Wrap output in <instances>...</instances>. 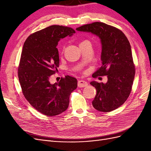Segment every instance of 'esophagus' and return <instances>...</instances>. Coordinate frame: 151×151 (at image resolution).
Masks as SVG:
<instances>
[{"mask_svg": "<svg viewBox=\"0 0 151 151\" xmlns=\"http://www.w3.org/2000/svg\"><path fill=\"white\" fill-rule=\"evenodd\" d=\"M77 85H78V87H79V88H84V87L88 86V83L84 80H79Z\"/></svg>", "mask_w": 151, "mask_h": 151, "instance_id": "34e87169", "label": "esophagus"}]
</instances>
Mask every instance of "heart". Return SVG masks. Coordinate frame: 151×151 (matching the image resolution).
<instances>
[{"label":"heart","mask_w":151,"mask_h":151,"mask_svg":"<svg viewBox=\"0 0 151 151\" xmlns=\"http://www.w3.org/2000/svg\"><path fill=\"white\" fill-rule=\"evenodd\" d=\"M87 42H89L88 40H84V41H83V42H82L81 43H81H87ZM61 50H63V48H62Z\"/></svg>","instance_id":"heart-1"}]
</instances>
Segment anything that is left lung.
I'll use <instances>...</instances> for the list:
<instances>
[{"label": "left lung", "mask_w": 151, "mask_h": 151, "mask_svg": "<svg viewBox=\"0 0 151 151\" xmlns=\"http://www.w3.org/2000/svg\"><path fill=\"white\" fill-rule=\"evenodd\" d=\"M91 32L101 39L102 65L93 74L107 76L106 84L93 81L96 94L92 102L99 111L109 112L118 108L129 98L135 77V65L130 43L123 32L115 27L101 22H94L76 29Z\"/></svg>", "instance_id": "8db88e82"}]
</instances>
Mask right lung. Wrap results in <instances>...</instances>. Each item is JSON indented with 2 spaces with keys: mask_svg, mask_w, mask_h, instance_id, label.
Wrapping results in <instances>:
<instances>
[{
  "mask_svg": "<svg viewBox=\"0 0 151 151\" xmlns=\"http://www.w3.org/2000/svg\"><path fill=\"white\" fill-rule=\"evenodd\" d=\"M76 31L72 28L52 25L30 35L22 48L18 77L25 98L36 110L47 116L65 111L77 81L69 76L54 84L50 77L59 67L58 42Z\"/></svg>",
  "mask_w": 151,
  "mask_h": 151,
  "instance_id": "add662e5",
  "label": "right lung"
}]
</instances>
